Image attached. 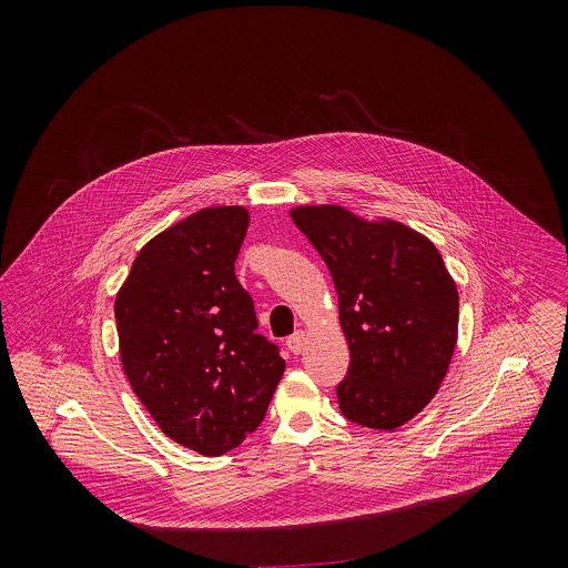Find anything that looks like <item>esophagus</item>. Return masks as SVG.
I'll return each instance as SVG.
<instances>
[{
	"label": "esophagus",
	"instance_id": "1",
	"mask_svg": "<svg viewBox=\"0 0 568 568\" xmlns=\"http://www.w3.org/2000/svg\"><path fill=\"white\" fill-rule=\"evenodd\" d=\"M286 345H288V349H291L293 354H300V352L304 349V345H306V332H304V329H297L295 334H291V336L286 338Z\"/></svg>",
	"mask_w": 568,
	"mask_h": 568
}]
</instances>
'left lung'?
<instances>
[{
  "instance_id": "8db88e82",
  "label": "left lung",
  "mask_w": 568,
  "mask_h": 568,
  "mask_svg": "<svg viewBox=\"0 0 568 568\" xmlns=\"http://www.w3.org/2000/svg\"><path fill=\"white\" fill-rule=\"evenodd\" d=\"M324 257L338 324L349 347L336 387L341 413L361 426L396 430L439 392L459 329V293L437 246L387 216L336 203L291 207Z\"/></svg>"
}]
</instances>
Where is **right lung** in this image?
<instances>
[{"label":"right lung","instance_id":"obj_1","mask_svg":"<svg viewBox=\"0 0 568 568\" xmlns=\"http://www.w3.org/2000/svg\"><path fill=\"white\" fill-rule=\"evenodd\" d=\"M243 205H212L140 248L115 295L120 363L163 435L207 457L243 444L284 374L234 262Z\"/></svg>","mask_w":568,"mask_h":568}]
</instances>
